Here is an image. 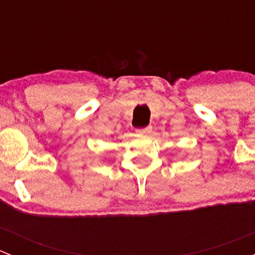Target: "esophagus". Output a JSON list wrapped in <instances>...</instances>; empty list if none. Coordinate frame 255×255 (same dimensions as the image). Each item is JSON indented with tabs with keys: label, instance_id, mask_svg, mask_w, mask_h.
Returning a JSON list of instances; mask_svg holds the SVG:
<instances>
[{
	"label": "esophagus",
	"instance_id": "esophagus-1",
	"mask_svg": "<svg viewBox=\"0 0 255 255\" xmlns=\"http://www.w3.org/2000/svg\"><path fill=\"white\" fill-rule=\"evenodd\" d=\"M135 132H137L138 134H148V133L151 132V127H150V126H148V127H145V128H140V129H137Z\"/></svg>",
	"mask_w": 255,
	"mask_h": 255
}]
</instances>
